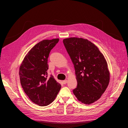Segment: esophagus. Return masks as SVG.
Segmentation results:
<instances>
[{"mask_svg": "<svg viewBox=\"0 0 128 128\" xmlns=\"http://www.w3.org/2000/svg\"><path fill=\"white\" fill-rule=\"evenodd\" d=\"M67 82H68V80H64L62 82L63 84H66L67 83Z\"/></svg>", "mask_w": 128, "mask_h": 128, "instance_id": "obj_1", "label": "esophagus"}]
</instances>
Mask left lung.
Masks as SVG:
<instances>
[{"label": "left lung", "mask_w": 128, "mask_h": 128, "mask_svg": "<svg viewBox=\"0 0 128 128\" xmlns=\"http://www.w3.org/2000/svg\"><path fill=\"white\" fill-rule=\"evenodd\" d=\"M63 42L75 70L77 86L74 94L83 104L95 102L110 82V72L104 56L86 39L70 37Z\"/></svg>", "instance_id": "1"}]
</instances>
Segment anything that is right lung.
Returning <instances> with one entry per match:
<instances>
[{
  "label": "right lung",
  "instance_id": "obj_1",
  "mask_svg": "<svg viewBox=\"0 0 128 128\" xmlns=\"http://www.w3.org/2000/svg\"><path fill=\"white\" fill-rule=\"evenodd\" d=\"M59 39H46L37 43L27 53L19 69L20 82L32 102L40 106L51 103L61 88L52 75L47 77L48 58Z\"/></svg>",
  "mask_w": 128,
  "mask_h": 128
}]
</instances>
